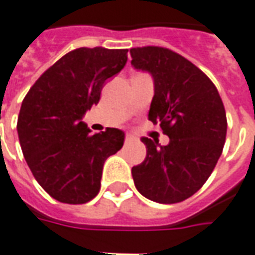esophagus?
<instances>
[{
  "instance_id": "obj_1",
  "label": "esophagus",
  "mask_w": 255,
  "mask_h": 255,
  "mask_svg": "<svg viewBox=\"0 0 255 255\" xmlns=\"http://www.w3.org/2000/svg\"><path fill=\"white\" fill-rule=\"evenodd\" d=\"M133 141H136V137L133 136V134H126V136H125V142H126V144Z\"/></svg>"
}]
</instances>
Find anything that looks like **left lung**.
<instances>
[{
  "mask_svg": "<svg viewBox=\"0 0 255 255\" xmlns=\"http://www.w3.org/2000/svg\"><path fill=\"white\" fill-rule=\"evenodd\" d=\"M131 66L152 75L148 118L169 136L167 145L148 137L147 156L131 167L137 191L158 203H178L198 192L221 156L227 114L216 85L202 70L162 46L131 48Z\"/></svg>",
  "mask_w": 255,
  "mask_h": 255,
  "instance_id": "1",
  "label": "left lung"
}]
</instances>
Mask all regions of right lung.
I'll use <instances>...</instances> for the list:
<instances>
[{
    "label": "right lung",
    "instance_id": "obj_1",
    "mask_svg": "<svg viewBox=\"0 0 255 255\" xmlns=\"http://www.w3.org/2000/svg\"><path fill=\"white\" fill-rule=\"evenodd\" d=\"M126 61L128 49H74L49 67L23 99L17 134L24 159L38 184L61 203L93 199L104 162L124 145V131L107 128L90 134L82 117Z\"/></svg>",
    "mask_w": 255,
    "mask_h": 255
}]
</instances>
